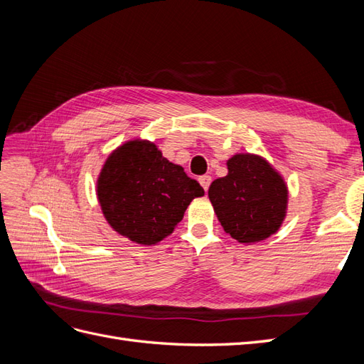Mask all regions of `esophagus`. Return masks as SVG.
Instances as JSON below:
<instances>
[{"mask_svg":"<svg viewBox=\"0 0 364 364\" xmlns=\"http://www.w3.org/2000/svg\"><path fill=\"white\" fill-rule=\"evenodd\" d=\"M211 176H208V174H203V176H200L199 178V182H200V185L203 186V190L205 191H208V188H209V185H211Z\"/></svg>","mask_w":364,"mask_h":364,"instance_id":"1","label":"esophagus"}]
</instances>
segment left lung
Instances as JSON below:
<instances>
[{"mask_svg":"<svg viewBox=\"0 0 364 364\" xmlns=\"http://www.w3.org/2000/svg\"><path fill=\"white\" fill-rule=\"evenodd\" d=\"M208 196L225 232L240 243H255L279 229L289 193L266 159L243 153L228 161V174L211 183Z\"/></svg>","mask_w":364,"mask_h":364,"instance_id":"1","label":"left lung"}]
</instances>
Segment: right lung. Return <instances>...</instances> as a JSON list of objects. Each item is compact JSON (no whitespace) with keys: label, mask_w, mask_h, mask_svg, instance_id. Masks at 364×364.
<instances>
[{"label":"right lung","mask_w":364,"mask_h":364,"mask_svg":"<svg viewBox=\"0 0 364 364\" xmlns=\"http://www.w3.org/2000/svg\"><path fill=\"white\" fill-rule=\"evenodd\" d=\"M200 183L181 165L165 159L150 141H129L109 155L97 182L102 211L118 234L138 245H156L170 235Z\"/></svg>","instance_id":"obj_1"}]
</instances>
